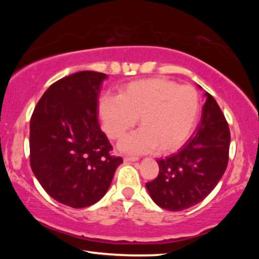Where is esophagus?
Wrapping results in <instances>:
<instances>
[{
    "instance_id": "esophagus-1",
    "label": "esophagus",
    "mask_w": 259,
    "mask_h": 259,
    "mask_svg": "<svg viewBox=\"0 0 259 259\" xmlns=\"http://www.w3.org/2000/svg\"><path fill=\"white\" fill-rule=\"evenodd\" d=\"M138 160H139L138 157H129V156H126V157L123 158V161L124 162H136V161H138Z\"/></svg>"
}]
</instances>
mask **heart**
<instances>
[{"label": "heart", "instance_id": "obj_1", "mask_svg": "<svg viewBox=\"0 0 259 259\" xmlns=\"http://www.w3.org/2000/svg\"><path fill=\"white\" fill-rule=\"evenodd\" d=\"M99 114L104 133L119 140L134 128H141L120 141V150L145 153L178 150L190 138L199 115V96L190 85H178L161 78L130 82L118 96H102Z\"/></svg>", "mask_w": 259, "mask_h": 259}]
</instances>
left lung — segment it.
<instances>
[{
  "label": "left lung",
  "instance_id": "8db88e82",
  "mask_svg": "<svg viewBox=\"0 0 259 259\" xmlns=\"http://www.w3.org/2000/svg\"><path fill=\"white\" fill-rule=\"evenodd\" d=\"M205 97L195 134L177 153L158 159V177L146 184L151 199L170 211L185 210L202 201L227 168L229 126L216 100L208 92Z\"/></svg>",
  "mask_w": 259,
  "mask_h": 259
}]
</instances>
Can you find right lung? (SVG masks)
<instances>
[{
	"label": "right lung",
	"instance_id": "right-lung-1",
	"mask_svg": "<svg viewBox=\"0 0 259 259\" xmlns=\"http://www.w3.org/2000/svg\"><path fill=\"white\" fill-rule=\"evenodd\" d=\"M107 74L81 71L54 82L30 121V162L53 199L84 208L106 195L122 158L98 122V101Z\"/></svg>",
	"mask_w": 259,
	"mask_h": 259
}]
</instances>
